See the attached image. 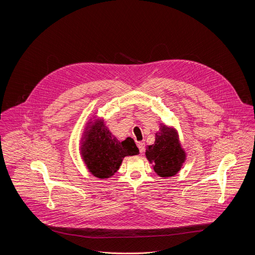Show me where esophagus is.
Instances as JSON below:
<instances>
[{"mask_svg":"<svg viewBox=\"0 0 255 255\" xmlns=\"http://www.w3.org/2000/svg\"><path fill=\"white\" fill-rule=\"evenodd\" d=\"M137 146L139 148L140 153H144V151H145V144H144V142H137Z\"/></svg>","mask_w":255,"mask_h":255,"instance_id":"1","label":"esophagus"}]
</instances>
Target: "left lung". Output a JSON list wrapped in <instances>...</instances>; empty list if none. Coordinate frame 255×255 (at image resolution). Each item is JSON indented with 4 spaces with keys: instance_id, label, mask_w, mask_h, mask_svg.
I'll return each instance as SVG.
<instances>
[{
    "instance_id": "left-lung-1",
    "label": "left lung",
    "mask_w": 255,
    "mask_h": 255,
    "mask_svg": "<svg viewBox=\"0 0 255 255\" xmlns=\"http://www.w3.org/2000/svg\"><path fill=\"white\" fill-rule=\"evenodd\" d=\"M145 155L153 164L156 174L164 178L176 175L186 160L176 129L163 123L156 133L154 144L147 146Z\"/></svg>"
}]
</instances>
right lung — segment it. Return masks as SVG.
<instances>
[{"label": "right lung", "mask_w": 255, "mask_h": 255, "mask_svg": "<svg viewBox=\"0 0 255 255\" xmlns=\"http://www.w3.org/2000/svg\"><path fill=\"white\" fill-rule=\"evenodd\" d=\"M90 119L81 139L80 152L89 172L100 179L110 178L120 168L123 158L139 153L134 140L119 141L101 118Z\"/></svg>", "instance_id": "right-lung-1"}]
</instances>
